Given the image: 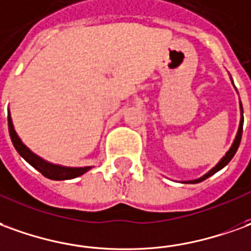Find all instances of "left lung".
<instances>
[{
  "label": "left lung",
  "mask_w": 251,
  "mask_h": 251,
  "mask_svg": "<svg viewBox=\"0 0 251 251\" xmlns=\"http://www.w3.org/2000/svg\"><path fill=\"white\" fill-rule=\"evenodd\" d=\"M241 124H239V129H238V133H236V137L235 140H234V143H232V145H231V148H229V151L226 153V156H223V159L220 160V162L217 163L215 167L212 168L209 173H206V174L204 175V176H201V178H199V179H194V180H187V183H199V182H202L204 179H206V178H209L211 175H213L215 173H217L219 170H222V168L224 167V166H227L229 163V160L234 157V155L236 153V151H238V148H239V144H241V138H242V131H243V108H242V104H241Z\"/></svg>",
  "instance_id": "left-lung-1"
}]
</instances>
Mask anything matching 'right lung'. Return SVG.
Instances as JSON below:
<instances>
[{
    "label": "right lung",
    "instance_id": "add662e5",
    "mask_svg": "<svg viewBox=\"0 0 251 251\" xmlns=\"http://www.w3.org/2000/svg\"><path fill=\"white\" fill-rule=\"evenodd\" d=\"M8 127H9V136L13 147L16 151L19 152V155L22 156L23 159L28 162L34 168H36L40 174L46 176L49 179L52 180H64V179H73L80 175L85 174L91 167H62V166H57V164H51V163L46 162L43 159H40L39 156H36L34 152L28 150L27 147L22 143V140L19 138L17 133L15 131L13 124H12V118L8 115Z\"/></svg>",
    "mask_w": 251,
    "mask_h": 251
}]
</instances>
